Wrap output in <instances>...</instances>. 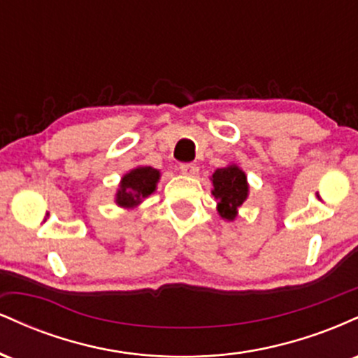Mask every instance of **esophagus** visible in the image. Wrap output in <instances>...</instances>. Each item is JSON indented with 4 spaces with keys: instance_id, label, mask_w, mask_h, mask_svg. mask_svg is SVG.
<instances>
[{
    "instance_id": "obj_1",
    "label": "esophagus",
    "mask_w": 358,
    "mask_h": 358,
    "mask_svg": "<svg viewBox=\"0 0 358 358\" xmlns=\"http://www.w3.org/2000/svg\"><path fill=\"white\" fill-rule=\"evenodd\" d=\"M180 171L185 175L193 176L199 173V166H196L195 163H182V165H180Z\"/></svg>"
}]
</instances>
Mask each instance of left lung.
Here are the masks:
<instances>
[{
    "label": "left lung",
    "mask_w": 358,
    "mask_h": 358,
    "mask_svg": "<svg viewBox=\"0 0 358 358\" xmlns=\"http://www.w3.org/2000/svg\"><path fill=\"white\" fill-rule=\"evenodd\" d=\"M213 196L219 200V213L224 219L234 220L237 208L248 199V180L245 173L237 166L219 168L212 175Z\"/></svg>",
    "instance_id": "1"
}]
</instances>
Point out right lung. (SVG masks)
Masks as SVG:
<instances>
[{
	"label": "right lung",
	"instance_id": "1",
	"mask_svg": "<svg viewBox=\"0 0 358 358\" xmlns=\"http://www.w3.org/2000/svg\"><path fill=\"white\" fill-rule=\"evenodd\" d=\"M159 180V171L151 166L136 168L124 175L121 182V188L117 192L116 202L121 207H133L141 202V199L151 195L156 188V182Z\"/></svg>",
	"mask_w": 358,
	"mask_h": 358
}]
</instances>
